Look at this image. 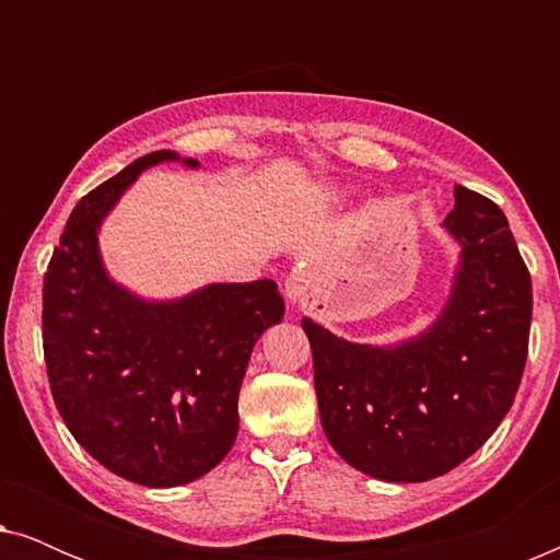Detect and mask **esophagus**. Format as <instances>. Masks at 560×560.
<instances>
[{
	"mask_svg": "<svg viewBox=\"0 0 560 560\" xmlns=\"http://www.w3.org/2000/svg\"><path fill=\"white\" fill-rule=\"evenodd\" d=\"M311 290V272L293 270L285 280V298L290 303H301Z\"/></svg>",
	"mask_w": 560,
	"mask_h": 560,
	"instance_id": "obj_1",
	"label": "esophagus"
}]
</instances>
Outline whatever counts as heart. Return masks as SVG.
Instances as JSON below:
<instances>
[{
  "instance_id": "b5f03b06",
  "label": "heart",
  "mask_w": 560,
  "mask_h": 560,
  "mask_svg": "<svg viewBox=\"0 0 560 560\" xmlns=\"http://www.w3.org/2000/svg\"><path fill=\"white\" fill-rule=\"evenodd\" d=\"M339 198H341V196H331V201H339Z\"/></svg>"
}]
</instances>
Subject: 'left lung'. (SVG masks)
Segmentation results:
<instances>
[{
  "instance_id": "left-lung-1",
  "label": "left lung",
  "mask_w": 560,
  "mask_h": 560,
  "mask_svg": "<svg viewBox=\"0 0 560 560\" xmlns=\"http://www.w3.org/2000/svg\"><path fill=\"white\" fill-rule=\"evenodd\" d=\"M454 196L443 226L462 244V262L425 334L366 347L301 320L328 443L382 481H428L469 458L508 416L523 380L530 272L500 206L464 186Z\"/></svg>"
}]
</instances>
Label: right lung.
Here are the masks:
<instances>
[{
    "label": "right lung",
    "instance_id": "add662e5",
    "mask_svg": "<svg viewBox=\"0 0 560 560\" xmlns=\"http://www.w3.org/2000/svg\"><path fill=\"white\" fill-rule=\"evenodd\" d=\"M163 160L178 155L137 158L81 198L43 282V351L60 418L98 464L144 487L188 485L232 451L249 354L285 313L272 280L217 282L158 303L106 275L98 226Z\"/></svg>",
    "mask_w": 560,
    "mask_h": 560
}]
</instances>
